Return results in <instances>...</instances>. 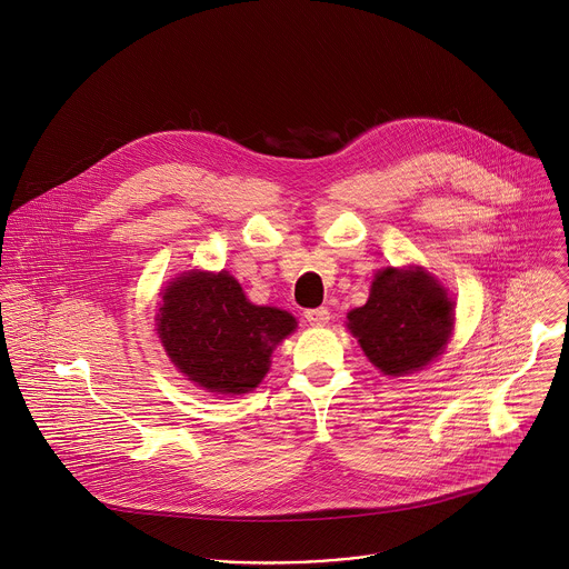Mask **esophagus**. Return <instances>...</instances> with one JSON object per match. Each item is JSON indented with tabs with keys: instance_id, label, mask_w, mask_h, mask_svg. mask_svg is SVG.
Returning <instances> with one entry per match:
<instances>
[{
	"instance_id": "1",
	"label": "esophagus",
	"mask_w": 569,
	"mask_h": 569,
	"mask_svg": "<svg viewBox=\"0 0 569 569\" xmlns=\"http://www.w3.org/2000/svg\"><path fill=\"white\" fill-rule=\"evenodd\" d=\"M305 318H307V322H309V325H316V327L327 325V320H329V309H327V307L307 309V311H305Z\"/></svg>"
}]
</instances>
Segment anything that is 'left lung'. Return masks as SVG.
<instances>
[{"mask_svg":"<svg viewBox=\"0 0 569 569\" xmlns=\"http://www.w3.org/2000/svg\"><path fill=\"white\" fill-rule=\"evenodd\" d=\"M452 318V300L423 269H386L368 302L348 313V327L383 375L403 377L441 355Z\"/></svg>","mask_w":569,"mask_h":569,"instance_id":"left-lung-1","label":"left lung"}]
</instances>
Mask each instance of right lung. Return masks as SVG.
<instances>
[{
	"label": "right lung",
	"instance_id": "obj_1",
	"mask_svg": "<svg viewBox=\"0 0 569 569\" xmlns=\"http://www.w3.org/2000/svg\"><path fill=\"white\" fill-rule=\"evenodd\" d=\"M157 320L172 363L197 386L221 395L258 388L273 348L296 329L291 313L251 305L226 271L177 278Z\"/></svg>",
	"mask_w": 569,
	"mask_h": 569
}]
</instances>
